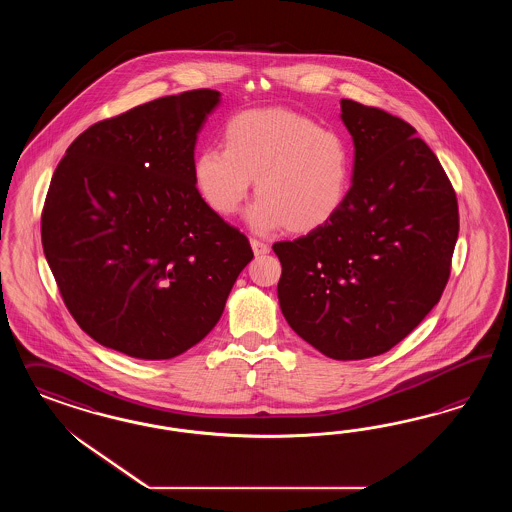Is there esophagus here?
Masks as SVG:
<instances>
[{
	"label": "esophagus",
	"instance_id": "obj_1",
	"mask_svg": "<svg viewBox=\"0 0 512 512\" xmlns=\"http://www.w3.org/2000/svg\"><path fill=\"white\" fill-rule=\"evenodd\" d=\"M251 249H253L255 257H261V255H266L270 251L268 244H264L261 240H255V238H251Z\"/></svg>",
	"mask_w": 512,
	"mask_h": 512
}]
</instances>
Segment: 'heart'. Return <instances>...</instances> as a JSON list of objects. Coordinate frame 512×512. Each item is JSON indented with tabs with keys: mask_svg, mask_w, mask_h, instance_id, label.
<instances>
[{
	"mask_svg": "<svg viewBox=\"0 0 512 512\" xmlns=\"http://www.w3.org/2000/svg\"><path fill=\"white\" fill-rule=\"evenodd\" d=\"M223 147L195 157L197 193L216 214L231 217L257 178L259 197L246 214L255 233H315L340 214L353 186L349 142L295 110L236 114L223 127Z\"/></svg>",
	"mask_w": 512,
	"mask_h": 512,
	"instance_id": "heart-1",
	"label": "heart"
}]
</instances>
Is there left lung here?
Instances as JSON below:
<instances>
[{
	"label": "left lung",
	"mask_w": 512,
	"mask_h": 512,
	"mask_svg": "<svg viewBox=\"0 0 512 512\" xmlns=\"http://www.w3.org/2000/svg\"><path fill=\"white\" fill-rule=\"evenodd\" d=\"M355 165L347 202L326 227L278 242L279 306L302 340L334 360L387 353L447 285L458 202L413 125L341 99Z\"/></svg>",
	"instance_id": "8db88e82"
}]
</instances>
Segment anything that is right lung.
<instances>
[{
    "instance_id": "add662e5",
    "label": "right lung",
    "mask_w": 512,
    "mask_h": 512,
    "mask_svg": "<svg viewBox=\"0 0 512 512\" xmlns=\"http://www.w3.org/2000/svg\"><path fill=\"white\" fill-rule=\"evenodd\" d=\"M216 90L167 95L73 140L48 187L41 238L63 302L93 340L165 360L217 325L249 240L193 182Z\"/></svg>"
}]
</instances>
